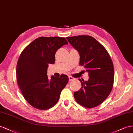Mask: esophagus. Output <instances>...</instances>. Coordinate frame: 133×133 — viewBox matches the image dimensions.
Masks as SVG:
<instances>
[{"mask_svg":"<svg viewBox=\"0 0 133 133\" xmlns=\"http://www.w3.org/2000/svg\"><path fill=\"white\" fill-rule=\"evenodd\" d=\"M69 81H71L72 80H74L75 78L73 77L72 76H69Z\"/></svg>","mask_w":133,"mask_h":133,"instance_id":"esophagus-1","label":"esophagus"}]
</instances>
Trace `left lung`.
<instances>
[{
	"instance_id": "8db88e82",
	"label": "left lung",
	"mask_w": 133,
	"mask_h": 133,
	"mask_svg": "<svg viewBox=\"0 0 133 133\" xmlns=\"http://www.w3.org/2000/svg\"><path fill=\"white\" fill-rule=\"evenodd\" d=\"M71 45L80 54L79 64L86 69L89 80L79 79L81 89L74 93L80 105L88 108L101 104L113 88L114 69L110 56L105 48L94 37L88 35L67 37Z\"/></svg>"
}]
</instances>
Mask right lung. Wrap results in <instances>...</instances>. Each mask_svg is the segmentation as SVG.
<instances>
[{
	"label": "right lung",
	"instance_id": "1",
	"mask_svg": "<svg viewBox=\"0 0 133 133\" xmlns=\"http://www.w3.org/2000/svg\"><path fill=\"white\" fill-rule=\"evenodd\" d=\"M65 44L61 37H40L34 40L22 51L17 64L16 76L18 87L28 103L34 108L45 110L58 101L61 91L69 77L61 75L49 79L47 69L55 62V54Z\"/></svg>",
	"mask_w": 133,
	"mask_h": 133
}]
</instances>
